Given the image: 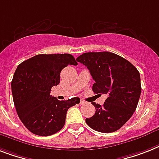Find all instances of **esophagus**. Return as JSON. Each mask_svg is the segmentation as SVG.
<instances>
[{"label":"esophagus","instance_id":"esophagus-1","mask_svg":"<svg viewBox=\"0 0 159 159\" xmlns=\"http://www.w3.org/2000/svg\"><path fill=\"white\" fill-rule=\"evenodd\" d=\"M86 104V102L84 101L83 100H80V104Z\"/></svg>","mask_w":159,"mask_h":159}]
</instances>
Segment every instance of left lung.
I'll return each instance as SVG.
<instances>
[{"instance_id":"obj_1","label":"left lung","mask_w":159,"mask_h":159,"mask_svg":"<svg viewBox=\"0 0 159 159\" xmlns=\"http://www.w3.org/2000/svg\"><path fill=\"white\" fill-rule=\"evenodd\" d=\"M77 61L88 68L95 80L92 91L108 96L103 105L93 102L95 113L86 118V124L103 133L117 131L137 107L141 93L139 71L128 60L108 51L84 53Z\"/></svg>"}]
</instances>
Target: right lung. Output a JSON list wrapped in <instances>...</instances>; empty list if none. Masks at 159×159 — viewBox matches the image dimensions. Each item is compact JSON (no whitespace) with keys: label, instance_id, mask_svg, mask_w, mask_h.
I'll list each match as a JSON object with an SVG mask.
<instances>
[{"label":"right lung","instance_id":"obj_1","mask_svg":"<svg viewBox=\"0 0 159 159\" xmlns=\"http://www.w3.org/2000/svg\"><path fill=\"white\" fill-rule=\"evenodd\" d=\"M68 64L77 65L73 55L54 54L35 55L17 67L11 82L13 100L18 116L32 133L48 136L58 132L65 124L68 109L79 104L78 97L59 100L50 95Z\"/></svg>","mask_w":159,"mask_h":159}]
</instances>
